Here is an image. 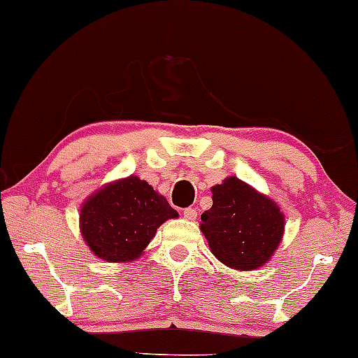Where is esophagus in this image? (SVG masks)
<instances>
[{"label":"esophagus","instance_id":"esophagus-1","mask_svg":"<svg viewBox=\"0 0 358 358\" xmlns=\"http://www.w3.org/2000/svg\"><path fill=\"white\" fill-rule=\"evenodd\" d=\"M184 217L187 220H194L197 217V210H196V208H192V207L184 208Z\"/></svg>","mask_w":358,"mask_h":358}]
</instances>
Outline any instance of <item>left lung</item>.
Masks as SVG:
<instances>
[{
  "label": "left lung",
  "mask_w": 358,
  "mask_h": 358,
  "mask_svg": "<svg viewBox=\"0 0 358 358\" xmlns=\"http://www.w3.org/2000/svg\"><path fill=\"white\" fill-rule=\"evenodd\" d=\"M212 201L201 215V230L213 257L240 271L270 262L285 234L276 202L234 176L213 185Z\"/></svg>",
  "instance_id": "1"
}]
</instances>
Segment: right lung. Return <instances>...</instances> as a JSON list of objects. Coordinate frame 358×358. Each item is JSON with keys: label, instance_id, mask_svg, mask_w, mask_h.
I'll return each instance as SVG.
<instances>
[{"label": "right lung", "instance_id": "obj_1", "mask_svg": "<svg viewBox=\"0 0 358 358\" xmlns=\"http://www.w3.org/2000/svg\"><path fill=\"white\" fill-rule=\"evenodd\" d=\"M178 210L138 176L115 180L92 194L80 208V231L94 255L110 263L133 262L156 230Z\"/></svg>", "mask_w": 358, "mask_h": 358}]
</instances>
